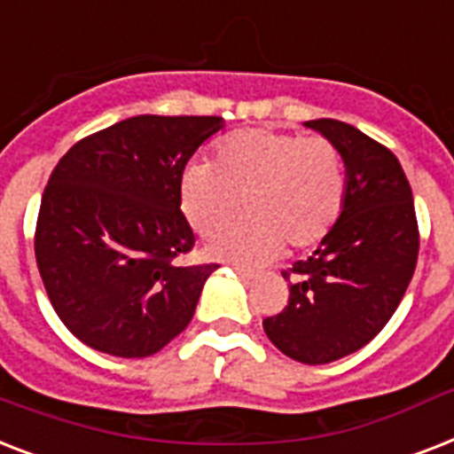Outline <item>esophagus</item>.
<instances>
[{"label":"esophagus","mask_w":454,"mask_h":454,"mask_svg":"<svg viewBox=\"0 0 454 454\" xmlns=\"http://www.w3.org/2000/svg\"><path fill=\"white\" fill-rule=\"evenodd\" d=\"M233 269H235V273H238L240 278H245V280H252V278H254V270L245 269V266H240V263H235Z\"/></svg>","instance_id":"esophagus-1"}]
</instances>
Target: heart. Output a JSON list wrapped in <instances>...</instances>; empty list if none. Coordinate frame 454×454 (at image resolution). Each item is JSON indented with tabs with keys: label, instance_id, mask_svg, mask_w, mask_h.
<instances>
[{
	"label": "heart",
	"instance_id": "b5f03b06",
	"mask_svg": "<svg viewBox=\"0 0 454 454\" xmlns=\"http://www.w3.org/2000/svg\"><path fill=\"white\" fill-rule=\"evenodd\" d=\"M348 171L337 145L292 131L242 129L214 145L212 164H188L178 207L202 238H216L242 209L247 221L209 245V254L242 263L269 262L287 245L316 247L344 212Z\"/></svg>",
	"mask_w": 454,
	"mask_h": 454
}]
</instances>
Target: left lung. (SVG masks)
Instances as JSON below:
<instances>
[{
    "instance_id": "8db88e82",
    "label": "left lung",
    "mask_w": 454,
    "mask_h": 454,
    "mask_svg": "<svg viewBox=\"0 0 454 454\" xmlns=\"http://www.w3.org/2000/svg\"><path fill=\"white\" fill-rule=\"evenodd\" d=\"M346 160L344 212L309 259L283 270L290 301L263 332L290 358L323 365L358 351L391 320L419 252L415 202L387 145L339 120H310Z\"/></svg>"
}]
</instances>
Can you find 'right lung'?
Wrapping results in <instances>:
<instances>
[{"label": "right lung", "instance_id": "right-lung-1", "mask_svg": "<svg viewBox=\"0 0 454 454\" xmlns=\"http://www.w3.org/2000/svg\"><path fill=\"white\" fill-rule=\"evenodd\" d=\"M221 127V117H129L77 141L51 171L37 269L63 325L96 351L145 358L191 323L219 263H176L195 245L178 178Z\"/></svg>", "mask_w": 454, "mask_h": 454}]
</instances>
